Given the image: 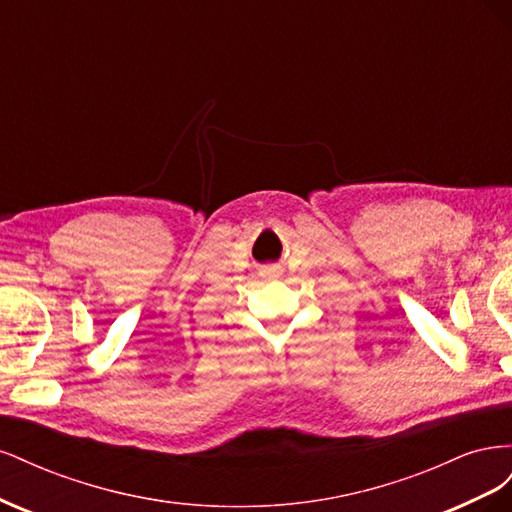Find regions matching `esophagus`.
<instances>
[{
	"label": "esophagus",
	"instance_id": "1",
	"mask_svg": "<svg viewBox=\"0 0 512 512\" xmlns=\"http://www.w3.org/2000/svg\"><path fill=\"white\" fill-rule=\"evenodd\" d=\"M262 273H265V275H277V269H265Z\"/></svg>",
	"mask_w": 512,
	"mask_h": 512
}]
</instances>
